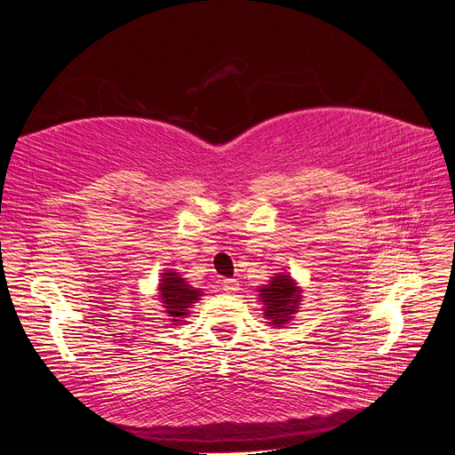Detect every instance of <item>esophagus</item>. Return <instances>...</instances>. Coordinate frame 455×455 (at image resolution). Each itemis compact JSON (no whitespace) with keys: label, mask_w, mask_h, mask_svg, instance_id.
Wrapping results in <instances>:
<instances>
[{"label":"esophagus","mask_w":455,"mask_h":455,"mask_svg":"<svg viewBox=\"0 0 455 455\" xmlns=\"http://www.w3.org/2000/svg\"><path fill=\"white\" fill-rule=\"evenodd\" d=\"M222 291L231 294V292H237L239 291V281L237 279H224L222 281Z\"/></svg>","instance_id":"obj_1"}]
</instances>
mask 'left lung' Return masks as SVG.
<instances>
[{"instance_id":"8db88e82","label":"left lung","mask_w":455,"mask_h":455,"mask_svg":"<svg viewBox=\"0 0 455 455\" xmlns=\"http://www.w3.org/2000/svg\"><path fill=\"white\" fill-rule=\"evenodd\" d=\"M261 299L266 304V316L271 319V324H284L291 321L299 301V291L294 286L288 275H277L267 286L259 291Z\"/></svg>"}]
</instances>
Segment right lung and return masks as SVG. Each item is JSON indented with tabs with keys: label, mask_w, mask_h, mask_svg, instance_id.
<instances>
[{
	"label": "right lung",
	"mask_w": 455,
	"mask_h": 455,
	"mask_svg": "<svg viewBox=\"0 0 455 455\" xmlns=\"http://www.w3.org/2000/svg\"><path fill=\"white\" fill-rule=\"evenodd\" d=\"M161 299L164 304V313L171 316L172 323H178L184 315H188V307L191 304H196V299L199 291H196L194 286H189L184 279L178 277V273H163L161 279Z\"/></svg>",
	"instance_id": "right-lung-1"
}]
</instances>
